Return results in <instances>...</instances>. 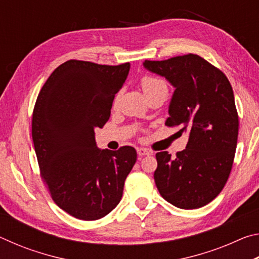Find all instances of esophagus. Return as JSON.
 Segmentation results:
<instances>
[{"mask_svg": "<svg viewBox=\"0 0 259 259\" xmlns=\"http://www.w3.org/2000/svg\"><path fill=\"white\" fill-rule=\"evenodd\" d=\"M137 153H138L139 156H145V155H151L152 154V152L150 150H147V148H144V147H138Z\"/></svg>", "mask_w": 259, "mask_h": 259, "instance_id": "obj_1", "label": "esophagus"}]
</instances>
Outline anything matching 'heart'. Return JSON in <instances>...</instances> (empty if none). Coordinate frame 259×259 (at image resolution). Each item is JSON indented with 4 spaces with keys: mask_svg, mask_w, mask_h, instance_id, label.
Returning a JSON list of instances; mask_svg holds the SVG:
<instances>
[{
    "mask_svg": "<svg viewBox=\"0 0 259 259\" xmlns=\"http://www.w3.org/2000/svg\"><path fill=\"white\" fill-rule=\"evenodd\" d=\"M163 84H164L163 82L160 80H156V78H153V77H144L142 81V87H143L144 93H146V91H150L152 89H154V88H156V87L163 85Z\"/></svg>",
    "mask_w": 259,
    "mask_h": 259,
    "instance_id": "1",
    "label": "heart"
}]
</instances>
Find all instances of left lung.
<instances>
[{
	"mask_svg": "<svg viewBox=\"0 0 259 259\" xmlns=\"http://www.w3.org/2000/svg\"><path fill=\"white\" fill-rule=\"evenodd\" d=\"M175 88L168 126L188 135L185 150L156 153L154 181L162 198L181 209H198L222 192L229 179L239 133L234 94L225 74L198 55L143 63Z\"/></svg>",
	"mask_w": 259,
	"mask_h": 259,
	"instance_id": "1",
	"label": "left lung"
}]
</instances>
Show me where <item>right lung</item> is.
Here are the masks:
<instances>
[{
	"instance_id": "right-lung-1",
	"label": "right lung",
	"mask_w": 259,
	"mask_h": 259,
	"mask_svg": "<svg viewBox=\"0 0 259 259\" xmlns=\"http://www.w3.org/2000/svg\"><path fill=\"white\" fill-rule=\"evenodd\" d=\"M130 64L68 60L57 67L35 103L32 137L41 175L59 208L96 221L116 207L137 160L134 147L100 150L95 129L111 116Z\"/></svg>"
}]
</instances>
